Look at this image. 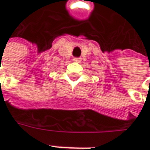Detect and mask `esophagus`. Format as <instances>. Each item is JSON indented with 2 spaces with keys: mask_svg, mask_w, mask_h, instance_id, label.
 Here are the masks:
<instances>
[{
  "mask_svg": "<svg viewBox=\"0 0 150 150\" xmlns=\"http://www.w3.org/2000/svg\"><path fill=\"white\" fill-rule=\"evenodd\" d=\"M74 61L75 62H81V59L80 58H74Z\"/></svg>",
  "mask_w": 150,
  "mask_h": 150,
  "instance_id": "esophagus-1",
  "label": "esophagus"
}]
</instances>
